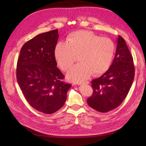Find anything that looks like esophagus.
I'll return each mask as SVG.
<instances>
[{
    "mask_svg": "<svg viewBox=\"0 0 146 146\" xmlns=\"http://www.w3.org/2000/svg\"><path fill=\"white\" fill-rule=\"evenodd\" d=\"M88 84H89V82H83V83H78V85H88Z\"/></svg>",
    "mask_w": 146,
    "mask_h": 146,
    "instance_id": "34e87169",
    "label": "esophagus"
}]
</instances>
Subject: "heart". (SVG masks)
<instances>
[{
  "mask_svg": "<svg viewBox=\"0 0 146 146\" xmlns=\"http://www.w3.org/2000/svg\"><path fill=\"white\" fill-rule=\"evenodd\" d=\"M115 46L111 39L100 38L88 31L80 30L70 34L68 42L59 41L54 50L55 58L64 71L71 67L79 55L80 63L70 69L68 80L81 83L94 73L99 76L107 72L111 66Z\"/></svg>",
  "mask_w": 146,
  "mask_h": 146,
  "instance_id": "obj_1",
  "label": "heart"
}]
</instances>
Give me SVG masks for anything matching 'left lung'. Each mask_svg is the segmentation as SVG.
I'll list each match as a JSON object with an SVG mask.
<instances>
[{"label": "left lung", "mask_w": 146, "mask_h": 146, "mask_svg": "<svg viewBox=\"0 0 146 146\" xmlns=\"http://www.w3.org/2000/svg\"><path fill=\"white\" fill-rule=\"evenodd\" d=\"M116 55L109 69L91 82L93 94L87 99L90 107L106 113L121 104L135 77L133 60L122 37L118 36Z\"/></svg>", "instance_id": "1"}]
</instances>
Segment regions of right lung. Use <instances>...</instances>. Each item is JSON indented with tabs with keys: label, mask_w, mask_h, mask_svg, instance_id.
<instances>
[{
	"label": "right lung",
	"mask_w": 146,
	"mask_h": 146,
	"mask_svg": "<svg viewBox=\"0 0 146 146\" xmlns=\"http://www.w3.org/2000/svg\"><path fill=\"white\" fill-rule=\"evenodd\" d=\"M58 30L39 34L22 47L16 77L26 100L38 111L52 114L64 104L70 84L56 67L54 50Z\"/></svg>",
	"instance_id": "right-lung-1"
}]
</instances>
